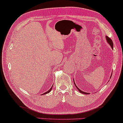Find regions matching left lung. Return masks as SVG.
<instances>
[{"mask_svg": "<svg viewBox=\"0 0 123 123\" xmlns=\"http://www.w3.org/2000/svg\"><path fill=\"white\" fill-rule=\"evenodd\" d=\"M105 38H106V41H107V43H108V44L110 45V46L111 47V48H112V49H113V42H112V40L110 38H109L107 36H106L105 37ZM111 75H112V74H111ZM111 77H110V78H111ZM74 85L76 86V87H77V89L78 90V91L80 92V93H83V94H90V93H87V92H84V91H81V90H80L79 89V88L77 86V85H76V83H74Z\"/></svg>", "mask_w": 123, "mask_h": 123, "instance_id": "1", "label": "left lung"}]
</instances>
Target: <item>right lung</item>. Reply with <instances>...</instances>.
Here are the masks:
<instances>
[{"mask_svg": "<svg viewBox=\"0 0 123 123\" xmlns=\"http://www.w3.org/2000/svg\"><path fill=\"white\" fill-rule=\"evenodd\" d=\"M52 87H53V86H52V87L50 88V89H49V90H48V91H47V92H45V93H43L42 95H44V94H47V93H49V92H51V90H52Z\"/></svg>", "mask_w": 123, "mask_h": 123, "instance_id": "1", "label": "right lung"}]
</instances>
